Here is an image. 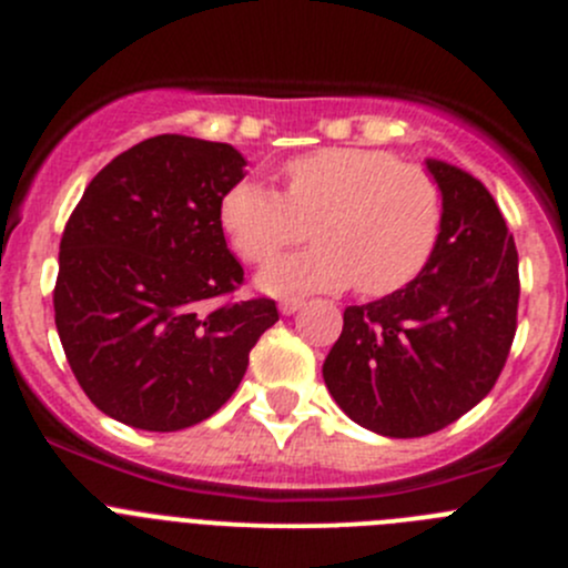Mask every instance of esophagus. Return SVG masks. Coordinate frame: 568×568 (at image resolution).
<instances>
[{"instance_id":"obj_1","label":"esophagus","mask_w":568,"mask_h":568,"mask_svg":"<svg viewBox=\"0 0 568 568\" xmlns=\"http://www.w3.org/2000/svg\"><path fill=\"white\" fill-rule=\"evenodd\" d=\"M302 305H305V302H302V300H283V302H280V313H285V316H291V313L300 311Z\"/></svg>"}]
</instances>
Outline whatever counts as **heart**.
Masks as SVG:
<instances>
[{
  "instance_id": "obj_1",
  "label": "heart",
  "mask_w": 568,
  "mask_h": 568,
  "mask_svg": "<svg viewBox=\"0 0 568 568\" xmlns=\"http://www.w3.org/2000/svg\"><path fill=\"white\" fill-rule=\"evenodd\" d=\"M285 192L239 181L220 203V222L239 255L263 266L301 243L314 225L313 251L261 274L274 294L341 291L357 283L371 300L393 296L423 277L448 222L437 175L379 148H324L283 164Z\"/></svg>"
}]
</instances>
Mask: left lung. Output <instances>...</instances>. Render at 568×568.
Masks as SVG:
<instances>
[{
  "label": "left lung",
  "instance_id": "8db88e82",
  "mask_svg": "<svg viewBox=\"0 0 568 568\" xmlns=\"http://www.w3.org/2000/svg\"><path fill=\"white\" fill-rule=\"evenodd\" d=\"M448 200L432 266L398 294L343 311L324 382L343 412L376 434L426 437L489 395L517 335L519 257L480 181L428 162Z\"/></svg>",
  "mask_w": 568,
  "mask_h": 568
}]
</instances>
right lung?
I'll list each match as a JSON object with an SVG mask.
<instances>
[{
    "label": "right lung",
    "mask_w": 568,
    "mask_h": 568,
    "mask_svg": "<svg viewBox=\"0 0 568 568\" xmlns=\"http://www.w3.org/2000/svg\"><path fill=\"white\" fill-rule=\"evenodd\" d=\"M225 142L159 134L84 189L60 239L54 324L84 395L145 432L214 415L280 318L268 296L239 302L244 268L220 203L244 178Z\"/></svg>",
    "instance_id": "1"
}]
</instances>
